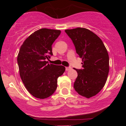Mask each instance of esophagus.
Wrapping results in <instances>:
<instances>
[{"label":"esophagus","instance_id":"obj_1","mask_svg":"<svg viewBox=\"0 0 126 126\" xmlns=\"http://www.w3.org/2000/svg\"><path fill=\"white\" fill-rule=\"evenodd\" d=\"M71 69H72V68L70 67H66V71H69V70H71Z\"/></svg>","mask_w":126,"mask_h":126}]
</instances>
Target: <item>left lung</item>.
<instances>
[{"instance_id":"left-lung-1","label":"left lung","mask_w":126,"mask_h":126,"mask_svg":"<svg viewBox=\"0 0 126 126\" xmlns=\"http://www.w3.org/2000/svg\"><path fill=\"white\" fill-rule=\"evenodd\" d=\"M75 45L78 56L82 59V69H75L78 77L74 83L79 95L89 98L103 88L109 72V56L100 38L85 28L65 30Z\"/></svg>"}]
</instances>
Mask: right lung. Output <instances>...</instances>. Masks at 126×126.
<instances>
[{
    "instance_id": "obj_1",
    "label": "right lung",
    "mask_w": 126,
    "mask_h": 126,
    "mask_svg": "<svg viewBox=\"0 0 126 126\" xmlns=\"http://www.w3.org/2000/svg\"><path fill=\"white\" fill-rule=\"evenodd\" d=\"M60 30L42 28L31 34L22 44L18 61L19 75L25 88L34 97L44 99L57 87V78L65 67L48 64L53 55L51 46L60 35Z\"/></svg>"
}]
</instances>
